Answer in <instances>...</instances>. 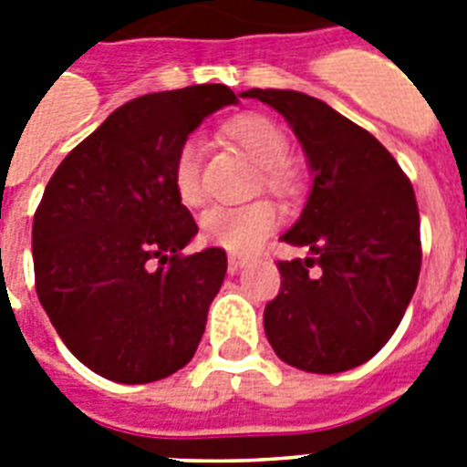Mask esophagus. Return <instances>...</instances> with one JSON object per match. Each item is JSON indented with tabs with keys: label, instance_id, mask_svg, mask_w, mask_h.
I'll return each instance as SVG.
<instances>
[{
	"label": "esophagus",
	"instance_id": "obj_1",
	"mask_svg": "<svg viewBox=\"0 0 467 467\" xmlns=\"http://www.w3.org/2000/svg\"><path fill=\"white\" fill-rule=\"evenodd\" d=\"M227 264H230V271H240L242 266H247L249 259L247 256H240V254H230Z\"/></svg>",
	"mask_w": 467,
	"mask_h": 467
}]
</instances>
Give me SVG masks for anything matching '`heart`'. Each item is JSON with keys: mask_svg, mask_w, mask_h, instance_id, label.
I'll use <instances>...</instances> for the list:
<instances>
[{"mask_svg": "<svg viewBox=\"0 0 467 467\" xmlns=\"http://www.w3.org/2000/svg\"><path fill=\"white\" fill-rule=\"evenodd\" d=\"M227 135L264 169V183L271 191H291L293 176L288 161V138L281 128L262 116H242L227 126ZM174 191L183 205H198L205 196L203 142L183 140L174 157ZM281 223V211L271 201L247 205H213L201 215V234L213 247L233 254H249L269 237Z\"/></svg>", "mask_w": 467, "mask_h": 467, "instance_id": "1", "label": "heart"}]
</instances>
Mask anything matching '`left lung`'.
<instances>
[{
    "instance_id": "8db88e82",
    "label": "left lung",
    "mask_w": 467,
    "mask_h": 467,
    "mask_svg": "<svg viewBox=\"0 0 467 467\" xmlns=\"http://www.w3.org/2000/svg\"><path fill=\"white\" fill-rule=\"evenodd\" d=\"M293 128L306 152L307 203L281 240L310 256L278 262L281 291L264 310L276 356L307 373H341L398 329L421 269L410 179L380 142L332 106L293 89H249Z\"/></svg>"
}]
</instances>
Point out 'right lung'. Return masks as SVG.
<instances>
[{
	"instance_id": "add662e5",
	"label": "right lung",
	"mask_w": 467,
	"mask_h": 467,
	"mask_svg": "<svg viewBox=\"0 0 467 467\" xmlns=\"http://www.w3.org/2000/svg\"><path fill=\"white\" fill-rule=\"evenodd\" d=\"M230 104L225 84L133 99L47 182L33 215L36 293L65 347L99 376L152 383L196 354L227 256L182 254L198 227L171 169L183 140Z\"/></svg>"
}]
</instances>
